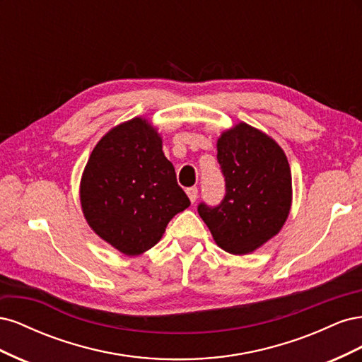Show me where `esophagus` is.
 Instances as JSON below:
<instances>
[{
  "mask_svg": "<svg viewBox=\"0 0 362 362\" xmlns=\"http://www.w3.org/2000/svg\"><path fill=\"white\" fill-rule=\"evenodd\" d=\"M185 193H187L190 202L194 204V202H196V198H198V189H196V187H190V189L185 190Z\"/></svg>",
  "mask_w": 362,
  "mask_h": 362,
  "instance_id": "34e87169",
  "label": "esophagus"
}]
</instances>
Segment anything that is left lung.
I'll return each instance as SVG.
<instances>
[{"label":"left lung","mask_w":362,"mask_h":362,"mask_svg":"<svg viewBox=\"0 0 362 362\" xmlns=\"http://www.w3.org/2000/svg\"><path fill=\"white\" fill-rule=\"evenodd\" d=\"M226 194L218 206L198 213L216 245L247 255L275 237L291 210V170L286 152L261 129L238 122L217 139Z\"/></svg>","instance_id":"obj_1"}]
</instances>
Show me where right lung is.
<instances>
[{"label":"right lung","instance_id":"right-lung-1","mask_svg":"<svg viewBox=\"0 0 362 362\" xmlns=\"http://www.w3.org/2000/svg\"><path fill=\"white\" fill-rule=\"evenodd\" d=\"M80 202L92 231L128 257L156 246L172 217L190 205L157 128L140 116L98 141L81 175Z\"/></svg>","mask_w":362,"mask_h":362}]
</instances>
